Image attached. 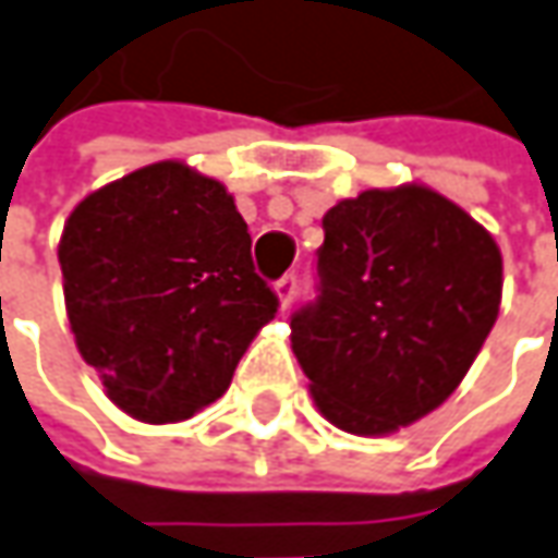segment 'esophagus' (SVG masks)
Segmentation results:
<instances>
[{
  "mask_svg": "<svg viewBox=\"0 0 558 558\" xmlns=\"http://www.w3.org/2000/svg\"><path fill=\"white\" fill-rule=\"evenodd\" d=\"M275 293L280 299V308H290V302L296 296V275H283V278L275 283Z\"/></svg>",
  "mask_w": 558,
  "mask_h": 558,
  "instance_id": "1",
  "label": "esophagus"
}]
</instances>
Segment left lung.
<instances>
[{
	"label": "left lung",
	"mask_w": 558,
	"mask_h": 558,
	"mask_svg": "<svg viewBox=\"0 0 558 558\" xmlns=\"http://www.w3.org/2000/svg\"><path fill=\"white\" fill-rule=\"evenodd\" d=\"M500 290L494 238L433 187L339 201L324 216L317 299L290 317L317 411L352 435L435 411L488 339Z\"/></svg>",
	"instance_id": "obj_1"
}]
</instances>
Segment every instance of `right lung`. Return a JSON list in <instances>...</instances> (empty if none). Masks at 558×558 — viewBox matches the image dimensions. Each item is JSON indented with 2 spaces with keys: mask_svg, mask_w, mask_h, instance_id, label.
I'll use <instances>...</instances> for the list:
<instances>
[{
  "mask_svg": "<svg viewBox=\"0 0 558 558\" xmlns=\"http://www.w3.org/2000/svg\"><path fill=\"white\" fill-rule=\"evenodd\" d=\"M225 184L163 160L92 191L58 243L70 330L107 398L179 423L225 395L278 315Z\"/></svg>",
  "mask_w": 558,
  "mask_h": 558,
  "instance_id": "1",
  "label": "right lung"
}]
</instances>
